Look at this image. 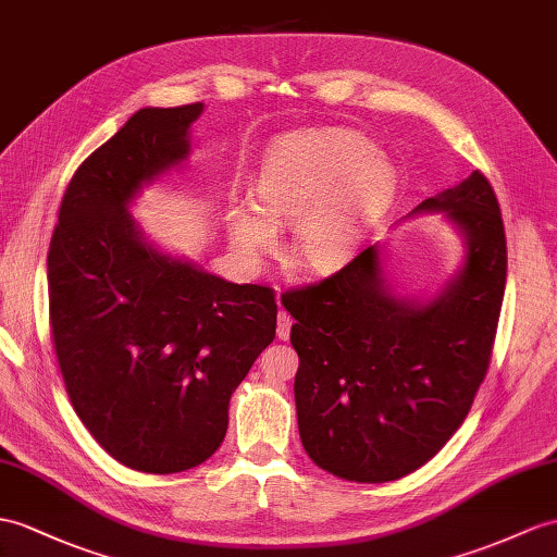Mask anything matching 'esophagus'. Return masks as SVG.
<instances>
[{
  "mask_svg": "<svg viewBox=\"0 0 557 557\" xmlns=\"http://www.w3.org/2000/svg\"><path fill=\"white\" fill-rule=\"evenodd\" d=\"M290 325H293V317L288 314V311H278V329H276V333H278V341H288V335H290Z\"/></svg>",
  "mask_w": 557,
  "mask_h": 557,
  "instance_id": "34e87169",
  "label": "esophagus"
}]
</instances>
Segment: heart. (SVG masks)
Instances as JSON below:
<instances>
[{"label": "heart", "instance_id": "1", "mask_svg": "<svg viewBox=\"0 0 557 557\" xmlns=\"http://www.w3.org/2000/svg\"><path fill=\"white\" fill-rule=\"evenodd\" d=\"M371 144L351 132L321 129L297 134L274 148L255 182L257 210L234 208L228 234L246 257L274 250V226L300 220L293 255L305 269L341 267L395 191V174L371 158Z\"/></svg>", "mask_w": 557, "mask_h": 557}]
</instances>
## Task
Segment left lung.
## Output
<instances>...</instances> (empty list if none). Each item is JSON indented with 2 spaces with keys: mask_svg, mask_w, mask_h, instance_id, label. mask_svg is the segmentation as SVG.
Instances as JSON below:
<instances>
[{
  "mask_svg": "<svg viewBox=\"0 0 557 557\" xmlns=\"http://www.w3.org/2000/svg\"><path fill=\"white\" fill-rule=\"evenodd\" d=\"M420 210H444L468 246L463 271L435 302L392 297L375 246L281 295L295 319L302 446L347 482H392L425 466L466 420L492 361L508 267L494 188L474 170Z\"/></svg>",
  "mask_w": 557,
  "mask_h": 557,
  "instance_id": "1",
  "label": "left lung"
}]
</instances>
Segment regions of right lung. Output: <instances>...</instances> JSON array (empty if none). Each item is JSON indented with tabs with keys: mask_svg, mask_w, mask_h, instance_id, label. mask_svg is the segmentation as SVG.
Returning a JSON list of instances; mask_svg holds the SVG:
<instances>
[{
	"mask_svg": "<svg viewBox=\"0 0 557 557\" xmlns=\"http://www.w3.org/2000/svg\"><path fill=\"white\" fill-rule=\"evenodd\" d=\"M202 103L141 108L67 184L53 226L49 329L73 409L103 451L153 474L220 449L228 399L276 335V293L146 246L125 206L188 153Z\"/></svg>",
	"mask_w": 557,
	"mask_h": 557,
	"instance_id": "obj_1",
	"label": "right lung"
}]
</instances>
